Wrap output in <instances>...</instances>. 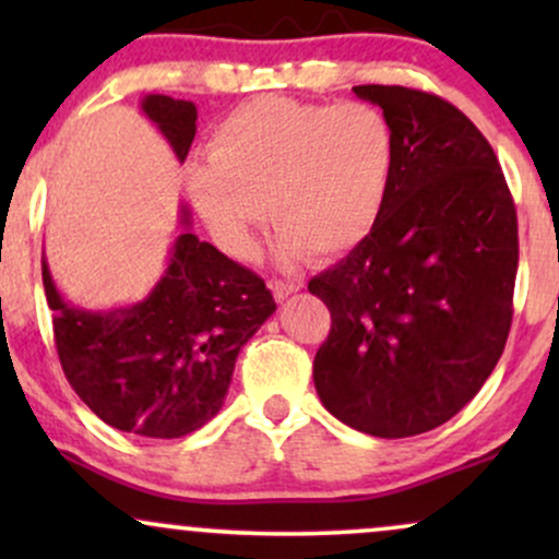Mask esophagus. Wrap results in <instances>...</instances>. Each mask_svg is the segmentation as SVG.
I'll use <instances>...</instances> for the list:
<instances>
[{"label":"esophagus","instance_id":"34e87169","mask_svg":"<svg viewBox=\"0 0 559 559\" xmlns=\"http://www.w3.org/2000/svg\"><path fill=\"white\" fill-rule=\"evenodd\" d=\"M299 288H301V281H278V278L271 281V292L278 301H284L288 294L299 292Z\"/></svg>","mask_w":559,"mask_h":559}]
</instances>
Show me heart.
Returning <instances> with one entry per match:
<instances>
[{"instance_id": "heart-1", "label": "heart", "mask_w": 559, "mask_h": 559, "mask_svg": "<svg viewBox=\"0 0 559 559\" xmlns=\"http://www.w3.org/2000/svg\"><path fill=\"white\" fill-rule=\"evenodd\" d=\"M394 155V128L370 102L260 96L217 126L210 159L186 168V189L234 258L252 252L254 230L271 213L281 260H329L373 230Z\"/></svg>"}]
</instances>
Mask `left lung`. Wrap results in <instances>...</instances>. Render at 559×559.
<instances>
[{
    "instance_id": "obj_1",
    "label": "left lung",
    "mask_w": 559,
    "mask_h": 559,
    "mask_svg": "<svg viewBox=\"0 0 559 559\" xmlns=\"http://www.w3.org/2000/svg\"><path fill=\"white\" fill-rule=\"evenodd\" d=\"M394 128L381 217L310 281L331 312L312 378L357 431L404 439L460 413L504 352L518 273V215L484 133L441 96L355 86Z\"/></svg>"
}]
</instances>
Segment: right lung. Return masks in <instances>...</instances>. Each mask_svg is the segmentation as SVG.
Returning <instances> with one entry per match:
<instances>
[{
	"instance_id": "1",
	"label": "right lung",
	"mask_w": 559,
	"mask_h": 559,
	"mask_svg": "<svg viewBox=\"0 0 559 559\" xmlns=\"http://www.w3.org/2000/svg\"><path fill=\"white\" fill-rule=\"evenodd\" d=\"M141 110L183 163L197 133L194 102L150 94ZM41 275L68 383L96 418L146 439H181L215 418L241 346L275 312L258 273L189 228L173 243L168 271L136 305L79 310L60 297L47 262Z\"/></svg>"
}]
</instances>
